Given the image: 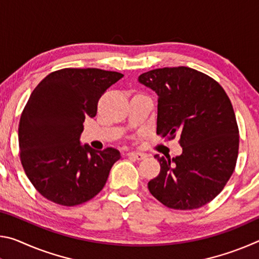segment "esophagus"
<instances>
[{"label": "esophagus", "mask_w": 259, "mask_h": 259, "mask_svg": "<svg viewBox=\"0 0 259 259\" xmlns=\"http://www.w3.org/2000/svg\"><path fill=\"white\" fill-rule=\"evenodd\" d=\"M126 155L134 157V159H136V160H144V159H146V156H147L145 153H142V152H129Z\"/></svg>", "instance_id": "34e87169"}]
</instances>
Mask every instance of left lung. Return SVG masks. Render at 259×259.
<instances>
[{"mask_svg":"<svg viewBox=\"0 0 259 259\" xmlns=\"http://www.w3.org/2000/svg\"><path fill=\"white\" fill-rule=\"evenodd\" d=\"M138 81L157 95L156 134L181 136L183 153L154 157L160 174L148 190L165 207L192 210L209 203L233 174L239 153V128L225 90L207 74L190 67L156 68Z\"/></svg>","mask_w":259,"mask_h":259,"instance_id":"1","label":"left lung"}]
</instances>
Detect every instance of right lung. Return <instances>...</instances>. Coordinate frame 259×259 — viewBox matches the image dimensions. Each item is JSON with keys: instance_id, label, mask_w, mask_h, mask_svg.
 I'll return each instance as SVG.
<instances>
[{"instance_id": "obj_1", "label": "right lung", "mask_w": 259, "mask_h": 259, "mask_svg": "<svg viewBox=\"0 0 259 259\" xmlns=\"http://www.w3.org/2000/svg\"><path fill=\"white\" fill-rule=\"evenodd\" d=\"M122 77L99 68H63L33 90L19 121V154L26 176L46 199L74 207L103 190L120 152L81 146L80 135L100 97Z\"/></svg>"}]
</instances>
